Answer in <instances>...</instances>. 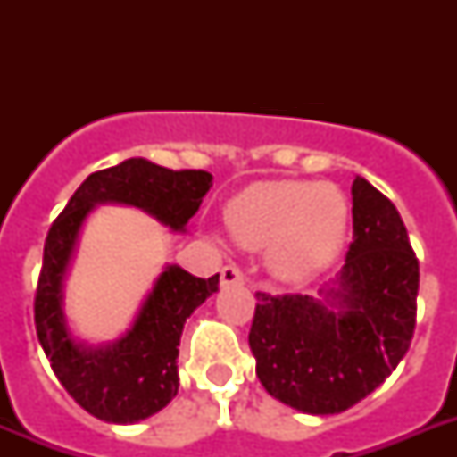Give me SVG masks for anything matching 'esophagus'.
Masks as SVG:
<instances>
[{"instance_id": "1", "label": "esophagus", "mask_w": 457, "mask_h": 457, "mask_svg": "<svg viewBox=\"0 0 457 457\" xmlns=\"http://www.w3.org/2000/svg\"><path fill=\"white\" fill-rule=\"evenodd\" d=\"M220 282H222V287L242 285V282H244L242 270H239L237 265H225V268L220 270Z\"/></svg>"}]
</instances>
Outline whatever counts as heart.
I'll use <instances>...</instances> for the list:
<instances>
[{
  "instance_id": "b5f03b06",
  "label": "heart",
  "mask_w": 457,
  "mask_h": 457,
  "mask_svg": "<svg viewBox=\"0 0 457 457\" xmlns=\"http://www.w3.org/2000/svg\"><path fill=\"white\" fill-rule=\"evenodd\" d=\"M225 222L239 246L268 249V263L278 275L303 279L339 256L348 204L329 182H261L229 201Z\"/></svg>"
}]
</instances>
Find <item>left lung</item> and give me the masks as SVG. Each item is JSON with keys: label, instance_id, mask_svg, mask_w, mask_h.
Listing matches in <instances>:
<instances>
[{"label": "left lung", "instance_id": "8db88e82", "mask_svg": "<svg viewBox=\"0 0 457 457\" xmlns=\"http://www.w3.org/2000/svg\"><path fill=\"white\" fill-rule=\"evenodd\" d=\"M351 196L353 242L325 303L256 292L249 346L258 379L311 415L344 412L372 394L405 355L418 318L420 263L396 206L365 178L353 179Z\"/></svg>", "mask_w": 457, "mask_h": 457}]
</instances>
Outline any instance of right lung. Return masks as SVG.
Wrapping results in <instances>:
<instances>
[{"label": "right lung", "mask_w": 457, "mask_h": 457, "mask_svg": "<svg viewBox=\"0 0 457 457\" xmlns=\"http://www.w3.org/2000/svg\"><path fill=\"white\" fill-rule=\"evenodd\" d=\"M211 179L206 170H170L145 158H128L92 172L49 228L35 292L37 339L63 389L104 422L130 425L175 398L182 327L196 305L218 292L220 279L194 278L179 265H168L123 339L104 348L78 346L61 312V285L78 232L92 206L104 201L145 208L172 229H182L199 211Z\"/></svg>", "instance_id": "right-lung-1"}]
</instances>
